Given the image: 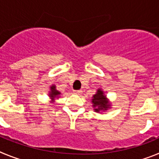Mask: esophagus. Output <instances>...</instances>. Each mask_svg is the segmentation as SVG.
I'll list each match as a JSON object with an SVG mask.
<instances>
[{
    "label": "esophagus",
    "instance_id": "obj_1",
    "mask_svg": "<svg viewBox=\"0 0 159 159\" xmlns=\"http://www.w3.org/2000/svg\"><path fill=\"white\" fill-rule=\"evenodd\" d=\"M81 92L82 91H80V90H76V91H74V93L76 94V95H79L80 93H81Z\"/></svg>",
    "mask_w": 159,
    "mask_h": 159
}]
</instances>
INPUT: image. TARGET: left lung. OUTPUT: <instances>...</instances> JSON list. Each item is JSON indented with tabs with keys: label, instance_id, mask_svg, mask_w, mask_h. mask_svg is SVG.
I'll list each match as a JSON object with an SVG mask.
<instances>
[{
	"label": "left lung",
	"instance_id": "1",
	"mask_svg": "<svg viewBox=\"0 0 159 159\" xmlns=\"http://www.w3.org/2000/svg\"><path fill=\"white\" fill-rule=\"evenodd\" d=\"M93 107H95V111L99 112V111H106L109 107L110 104L107 100L106 96L103 95V93L100 89L98 90V92L95 95H94L92 99Z\"/></svg>",
	"mask_w": 159,
	"mask_h": 159
}]
</instances>
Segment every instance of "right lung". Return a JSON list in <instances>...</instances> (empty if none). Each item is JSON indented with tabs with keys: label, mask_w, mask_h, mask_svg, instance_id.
<instances>
[{
	"label": "right lung",
	"mask_w": 159,
	"mask_h": 159,
	"mask_svg": "<svg viewBox=\"0 0 159 159\" xmlns=\"http://www.w3.org/2000/svg\"><path fill=\"white\" fill-rule=\"evenodd\" d=\"M60 94V92H59L58 91H57L56 90V87L55 86H52L51 87V92H50V94H49V96L51 97L52 99H54L55 97H57Z\"/></svg>",
	"instance_id": "right-lung-1"
}]
</instances>
